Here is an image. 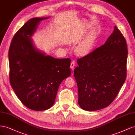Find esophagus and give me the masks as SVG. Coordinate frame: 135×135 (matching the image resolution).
Listing matches in <instances>:
<instances>
[{
    "label": "esophagus",
    "instance_id": "34e87169",
    "mask_svg": "<svg viewBox=\"0 0 135 135\" xmlns=\"http://www.w3.org/2000/svg\"><path fill=\"white\" fill-rule=\"evenodd\" d=\"M75 61H72L71 63V68L72 69V70H74L75 68Z\"/></svg>",
    "mask_w": 135,
    "mask_h": 135
}]
</instances>
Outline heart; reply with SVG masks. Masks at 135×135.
<instances>
[{"label":"heart","mask_w":135,"mask_h":135,"mask_svg":"<svg viewBox=\"0 0 135 135\" xmlns=\"http://www.w3.org/2000/svg\"><path fill=\"white\" fill-rule=\"evenodd\" d=\"M91 45V41L88 40L85 42L84 44L81 45L78 49V52L79 54L85 55L89 53Z\"/></svg>","instance_id":"obj_1"}]
</instances>
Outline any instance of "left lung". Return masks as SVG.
<instances>
[{
	"instance_id": "left-lung-1",
	"label": "left lung",
	"mask_w": 135,
	"mask_h": 135,
	"mask_svg": "<svg viewBox=\"0 0 135 135\" xmlns=\"http://www.w3.org/2000/svg\"><path fill=\"white\" fill-rule=\"evenodd\" d=\"M127 55L125 38L115 26L105 44L78 59L74 76L81 108L98 110L113 102L126 79Z\"/></svg>"
}]
</instances>
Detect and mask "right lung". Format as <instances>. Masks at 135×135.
<instances>
[{
  "instance_id": "1",
  "label": "right lung",
  "mask_w": 135,
  "mask_h": 135,
  "mask_svg": "<svg viewBox=\"0 0 135 135\" xmlns=\"http://www.w3.org/2000/svg\"><path fill=\"white\" fill-rule=\"evenodd\" d=\"M33 18L15 34L9 49V81L15 94L28 108L42 111L54 105L62 81L70 76V58L45 55L34 47L31 37L40 21Z\"/></svg>"
}]
</instances>
